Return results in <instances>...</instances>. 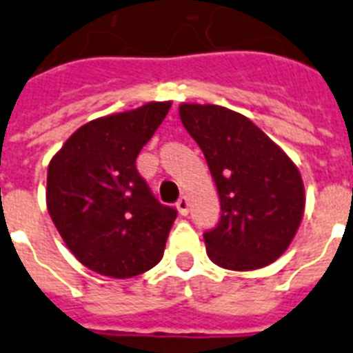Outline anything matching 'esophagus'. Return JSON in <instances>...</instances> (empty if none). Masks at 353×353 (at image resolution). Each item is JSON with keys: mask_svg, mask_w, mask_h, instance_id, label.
Masks as SVG:
<instances>
[{"mask_svg": "<svg viewBox=\"0 0 353 353\" xmlns=\"http://www.w3.org/2000/svg\"><path fill=\"white\" fill-rule=\"evenodd\" d=\"M176 208L179 210V214H181V216H186V214H188V210H190V201H188V197L186 196L179 197L176 203Z\"/></svg>", "mask_w": 353, "mask_h": 353, "instance_id": "1", "label": "esophagus"}]
</instances>
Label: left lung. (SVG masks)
Returning a JSON list of instances; mask_svg holds the SVG:
<instances>
[{"instance_id": "1", "label": "left lung", "mask_w": 353, "mask_h": 353, "mask_svg": "<svg viewBox=\"0 0 353 353\" xmlns=\"http://www.w3.org/2000/svg\"><path fill=\"white\" fill-rule=\"evenodd\" d=\"M179 116L205 154L221 203L206 252L228 270H256L288 248L305 210L290 157L248 117L217 105H181Z\"/></svg>"}]
</instances>
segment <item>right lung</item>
<instances>
[{
	"label": "right lung",
	"mask_w": 353,
	"mask_h": 353,
	"mask_svg": "<svg viewBox=\"0 0 353 353\" xmlns=\"http://www.w3.org/2000/svg\"><path fill=\"white\" fill-rule=\"evenodd\" d=\"M168 108L148 103L94 119L48 165V214L76 259L101 276H139L163 257L177 210L157 201L136 157Z\"/></svg>",
	"instance_id": "obj_1"
}]
</instances>
